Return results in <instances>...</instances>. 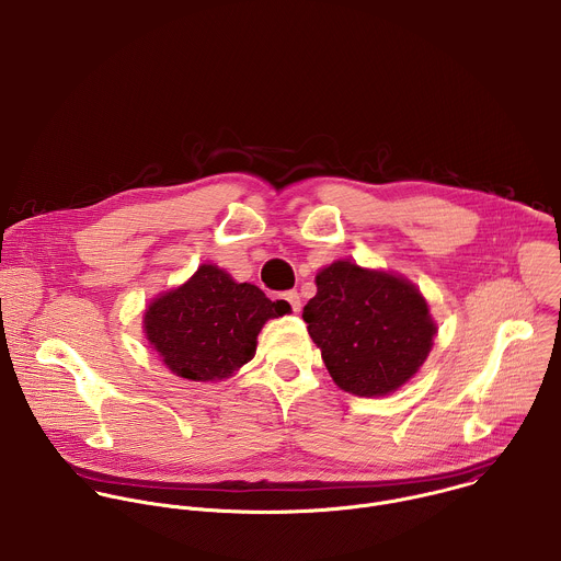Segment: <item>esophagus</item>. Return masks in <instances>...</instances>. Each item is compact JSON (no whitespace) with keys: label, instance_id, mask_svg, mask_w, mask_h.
I'll use <instances>...</instances> for the list:
<instances>
[{"label":"esophagus","instance_id":"1","mask_svg":"<svg viewBox=\"0 0 561 561\" xmlns=\"http://www.w3.org/2000/svg\"><path fill=\"white\" fill-rule=\"evenodd\" d=\"M282 299H286L293 308V312H299L301 310V299H299V293L297 290H286L282 293Z\"/></svg>","mask_w":561,"mask_h":561}]
</instances>
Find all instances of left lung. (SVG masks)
Here are the masks:
<instances>
[{"mask_svg": "<svg viewBox=\"0 0 561 561\" xmlns=\"http://www.w3.org/2000/svg\"><path fill=\"white\" fill-rule=\"evenodd\" d=\"M304 321L332 381L354 397H386L425 363L436 323L405 277L339 260L317 275Z\"/></svg>", "mask_w": 561, "mask_h": 561, "instance_id": "1", "label": "left lung"}]
</instances>
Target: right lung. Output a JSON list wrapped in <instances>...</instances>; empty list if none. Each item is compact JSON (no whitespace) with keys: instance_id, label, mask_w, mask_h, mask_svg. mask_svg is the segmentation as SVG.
Returning a JSON list of instances; mask_svg holds the SVG:
<instances>
[{"instance_id":"obj_1","label":"right lung","mask_w":561,"mask_h":561,"mask_svg":"<svg viewBox=\"0 0 561 561\" xmlns=\"http://www.w3.org/2000/svg\"><path fill=\"white\" fill-rule=\"evenodd\" d=\"M288 310L286 301H271L257 286L203 264L190 282L149 304L142 328L175 377L222 381L255 356L262 325Z\"/></svg>"}]
</instances>
